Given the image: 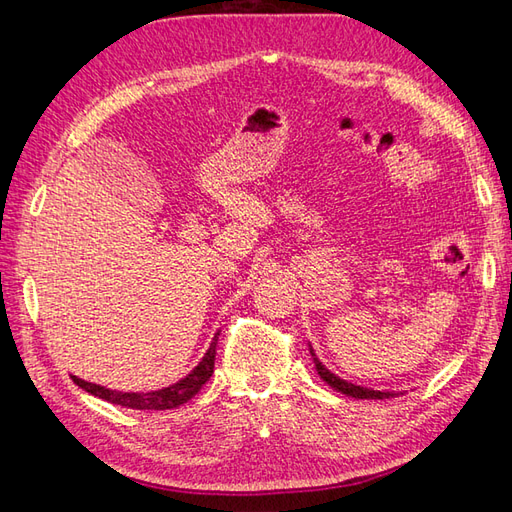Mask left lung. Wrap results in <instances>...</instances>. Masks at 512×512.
Returning <instances> with one entry per match:
<instances>
[{"label": "left lung", "instance_id": "8db88e82", "mask_svg": "<svg viewBox=\"0 0 512 512\" xmlns=\"http://www.w3.org/2000/svg\"><path fill=\"white\" fill-rule=\"evenodd\" d=\"M310 354H312V358H314V367H317L319 376H321L330 387H334L336 391H341V394H345V396L361 398V400H383V398H394V396H398L396 391H376V389H367V387H361V385L347 383V380H343V378H339L336 374H332L330 369L319 361L312 347H310Z\"/></svg>", "mask_w": 512, "mask_h": 512}]
</instances>
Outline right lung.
I'll return each mask as SVG.
<instances>
[{
  "mask_svg": "<svg viewBox=\"0 0 512 512\" xmlns=\"http://www.w3.org/2000/svg\"><path fill=\"white\" fill-rule=\"evenodd\" d=\"M217 336H213L211 347L206 350L202 361L193 367V372L189 376H184L178 383H173L165 389H158V391H147V394H134V391H114V389H105L101 385H94L88 383V380H81L72 376V380L81 389L88 391V394L96 396V398H103L107 402H114V405H121L127 409H176L184 402L191 400L198 391L202 389V385L206 380L211 378L213 374V367H215V347H217Z\"/></svg>",
  "mask_w": 512,
  "mask_h": 512,
  "instance_id": "1",
  "label": "right lung"
}]
</instances>
